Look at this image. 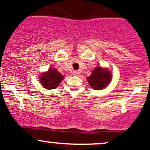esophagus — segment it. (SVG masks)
<instances>
[{
  "mask_svg": "<svg viewBox=\"0 0 150 150\" xmlns=\"http://www.w3.org/2000/svg\"><path fill=\"white\" fill-rule=\"evenodd\" d=\"M73 75H75V76H78V75H80V72L77 71V70H74V71H73Z\"/></svg>",
  "mask_w": 150,
  "mask_h": 150,
  "instance_id": "esophagus-1",
  "label": "esophagus"
}]
</instances>
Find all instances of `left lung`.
<instances>
[{"label": "left lung", "mask_w": 150, "mask_h": 150, "mask_svg": "<svg viewBox=\"0 0 150 150\" xmlns=\"http://www.w3.org/2000/svg\"><path fill=\"white\" fill-rule=\"evenodd\" d=\"M111 73L108 68H102L101 66L96 67L91 75L87 77L91 87L95 90H100L106 88V86L111 82Z\"/></svg>", "instance_id": "left-lung-1"}]
</instances>
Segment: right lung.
Segmentation results:
<instances>
[{"instance_id":"right-lung-1","label":"right lung","mask_w":150,"mask_h":150,"mask_svg":"<svg viewBox=\"0 0 150 150\" xmlns=\"http://www.w3.org/2000/svg\"><path fill=\"white\" fill-rule=\"evenodd\" d=\"M64 77L62 74L54 68H50L46 73H43L39 77L42 85L46 89H53L56 88Z\"/></svg>"}]
</instances>
